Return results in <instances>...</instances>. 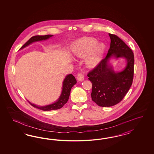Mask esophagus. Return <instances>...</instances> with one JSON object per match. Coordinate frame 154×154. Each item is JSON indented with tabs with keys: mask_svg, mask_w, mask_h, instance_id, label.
Instances as JSON below:
<instances>
[{
	"mask_svg": "<svg viewBox=\"0 0 154 154\" xmlns=\"http://www.w3.org/2000/svg\"><path fill=\"white\" fill-rule=\"evenodd\" d=\"M84 74L83 73H79L77 75V79L79 81H83L84 80Z\"/></svg>",
	"mask_w": 154,
	"mask_h": 154,
	"instance_id": "esophagus-1",
	"label": "esophagus"
}]
</instances>
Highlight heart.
Masks as SVG:
<instances>
[{
  "label": "heart",
  "mask_w": 154,
  "mask_h": 154,
  "mask_svg": "<svg viewBox=\"0 0 154 154\" xmlns=\"http://www.w3.org/2000/svg\"><path fill=\"white\" fill-rule=\"evenodd\" d=\"M98 43V41L95 38H82L73 43L72 51L77 56H85L88 55L86 59L87 64L89 66H94L98 64L105 50L104 44Z\"/></svg>",
  "instance_id": "heart-1"
}]
</instances>
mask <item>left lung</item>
I'll return each instance as SVG.
<instances>
[{"label": "left lung", "instance_id": "1", "mask_svg": "<svg viewBox=\"0 0 154 154\" xmlns=\"http://www.w3.org/2000/svg\"><path fill=\"white\" fill-rule=\"evenodd\" d=\"M110 48L107 55L88 76L92 83L93 101L100 107H111L120 102L130 89L133 79L134 54L126 43L115 34H109ZM124 57L127 61L125 69L115 72L108 64L112 56Z\"/></svg>", "mask_w": 154, "mask_h": 154}]
</instances>
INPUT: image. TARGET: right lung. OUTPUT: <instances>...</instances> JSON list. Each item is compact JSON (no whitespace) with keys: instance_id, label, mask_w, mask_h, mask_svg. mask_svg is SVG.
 Instances as JSON below:
<instances>
[{"instance_id":"obj_1","label":"right lung","mask_w":154,"mask_h":154,"mask_svg":"<svg viewBox=\"0 0 154 154\" xmlns=\"http://www.w3.org/2000/svg\"><path fill=\"white\" fill-rule=\"evenodd\" d=\"M53 35H50V34L45 35L33 36L32 37L30 38L28 42H26L25 44H24L20 49H22L25 47L28 46L33 42L46 40L51 37ZM76 82H77V81L73 75H67L63 81V89H62V92L61 94L60 97L58 99V100L56 101V102L54 103L51 104L47 105L46 106H38L34 104L31 103L30 102H29V103L34 107L37 108L38 109H39L42 111H51V110L59 109L63 107L65 103H66L68 102L70 95L71 89L75 84H76Z\"/></svg>"}]
</instances>
